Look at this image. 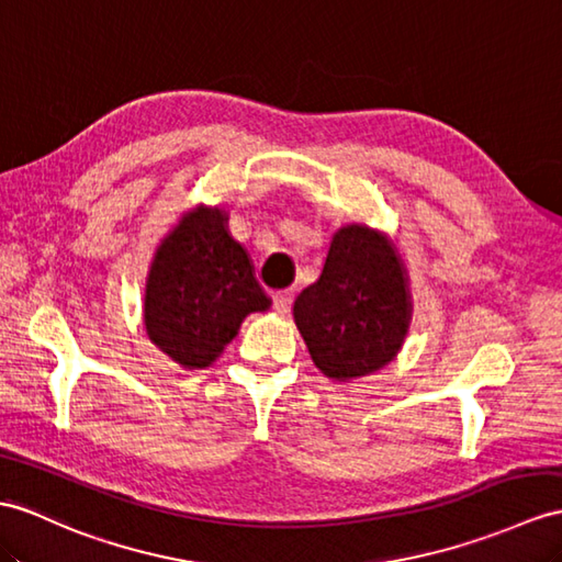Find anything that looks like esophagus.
<instances>
[{"label":"esophagus","mask_w":562,"mask_h":562,"mask_svg":"<svg viewBox=\"0 0 562 562\" xmlns=\"http://www.w3.org/2000/svg\"><path fill=\"white\" fill-rule=\"evenodd\" d=\"M271 297H273V310H277L279 314H285L293 305V291H289V289L277 291Z\"/></svg>","instance_id":"1"}]
</instances>
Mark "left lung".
I'll return each mask as SVG.
<instances>
[{"label": "left lung", "mask_w": 562, "mask_h": 562, "mask_svg": "<svg viewBox=\"0 0 562 562\" xmlns=\"http://www.w3.org/2000/svg\"><path fill=\"white\" fill-rule=\"evenodd\" d=\"M413 317L407 273L389 236L362 224L338 228L319 279L293 303V319L322 374L350 381L398 355Z\"/></svg>", "instance_id": "8db88e82"}]
</instances>
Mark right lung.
I'll return each instance as SVG.
<instances>
[{
	"label": "right lung",
	"mask_w": 562,
	"mask_h": 562,
	"mask_svg": "<svg viewBox=\"0 0 562 562\" xmlns=\"http://www.w3.org/2000/svg\"><path fill=\"white\" fill-rule=\"evenodd\" d=\"M226 222L218 207L190 210L164 236L147 273V336L186 369L210 367L243 319L271 305Z\"/></svg>",
	"instance_id": "obj_1"
}]
</instances>
